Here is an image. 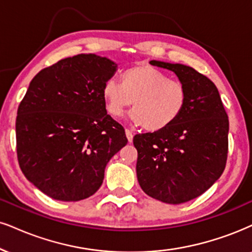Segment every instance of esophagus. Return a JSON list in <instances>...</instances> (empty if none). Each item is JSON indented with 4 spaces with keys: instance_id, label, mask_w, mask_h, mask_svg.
I'll return each instance as SVG.
<instances>
[{
    "instance_id": "esophagus-1",
    "label": "esophagus",
    "mask_w": 252,
    "mask_h": 252,
    "mask_svg": "<svg viewBox=\"0 0 252 252\" xmlns=\"http://www.w3.org/2000/svg\"><path fill=\"white\" fill-rule=\"evenodd\" d=\"M126 136H127V140H128V142H132L133 141V133L131 129L126 128Z\"/></svg>"
}]
</instances>
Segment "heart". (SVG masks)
I'll use <instances>...</instances> for the list:
<instances>
[{
	"instance_id": "1",
	"label": "heart",
	"mask_w": 252,
	"mask_h": 252,
	"mask_svg": "<svg viewBox=\"0 0 252 252\" xmlns=\"http://www.w3.org/2000/svg\"><path fill=\"white\" fill-rule=\"evenodd\" d=\"M107 113L119 118L133 102V120L151 132L162 131L175 123L187 102V90L151 65H136L121 73L120 85L107 80L102 86Z\"/></svg>"
}]
</instances>
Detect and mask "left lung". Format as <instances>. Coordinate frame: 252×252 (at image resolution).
<instances>
[{"label": "left lung", "instance_id": "left-lung-1", "mask_svg": "<svg viewBox=\"0 0 252 252\" xmlns=\"http://www.w3.org/2000/svg\"><path fill=\"white\" fill-rule=\"evenodd\" d=\"M150 63L178 76L187 90V102L169 127L134 136L136 176L148 196L170 204L185 203L208 190L225 168L228 114L208 77L187 65Z\"/></svg>", "mask_w": 252, "mask_h": 252}]
</instances>
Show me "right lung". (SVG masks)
Masks as SVG:
<instances>
[{"label": "right lung", "mask_w": 252, "mask_h": 252, "mask_svg": "<svg viewBox=\"0 0 252 252\" xmlns=\"http://www.w3.org/2000/svg\"><path fill=\"white\" fill-rule=\"evenodd\" d=\"M117 64L94 54L64 58L30 82L16 118L22 173L60 201L94 194L105 167L127 144L125 129L108 116L102 86Z\"/></svg>", "instance_id": "add662e5"}]
</instances>
